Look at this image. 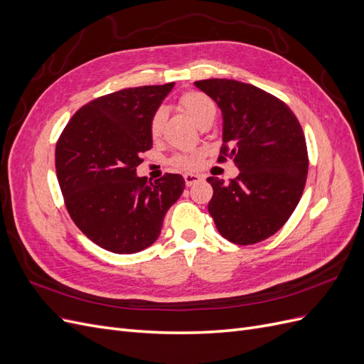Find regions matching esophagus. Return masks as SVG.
Segmentation results:
<instances>
[{
  "instance_id": "34e87169",
  "label": "esophagus",
  "mask_w": 364,
  "mask_h": 364,
  "mask_svg": "<svg viewBox=\"0 0 364 364\" xmlns=\"http://www.w3.org/2000/svg\"><path fill=\"white\" fill-rule=\"evenodd\" d=\"M183 179H185V185H186V186H191V185H194L196 182L202 181V179H203V176H202V174L186 173V174H183Z\"/></svg>"
}]
</instances>
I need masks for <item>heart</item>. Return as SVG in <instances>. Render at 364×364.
<instances>
[{"label":"heart","mask_w":364,"mask_h":364,"mask_svg":"<svg viewBox=\"0 0 364 364\" xmlns=\"http://www.w3.org/2000/svg\"><path fill=\"white\" fill-rule=\"evenodd\" d=\"M179 107L185 114H188L196 124H199L200 127L208 123L209 119H214L217 107L215 103L213 102L211 97H208L206 94L200 91H186L183 92L179 100H178ZM165 123V112L162 109H158V111L153 112V115L149 119V134L153 139H158L162 134ZM202 162V153L194 151V153H183V155H176L170 159V164L174 168L183 170V171H190L199 168V165Z\"/></svg>","instance_id":"1"}]
</instances>
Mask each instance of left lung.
I'll list each match as a JSON object with an SVG mask.
<instances>
[{"label": "left lung", "instance_id": "8db88e82", "mask_svg": "<svg viewBox=\"0 0 364 364\" xmlns=\"http://www.w3.org/2000/svg\"><path fill=\"white\" fill-rule=\"evenodd\" d=\"M222 109L223 146L218 162L232 159L240 170L225 183L208 178V211L230 243L247 246L277 234L301 200L308 151L301 123L278 97L228 79L196 82Z\"/></svg>", "mask_w": 364, "mask_h": 364}]
</instances>
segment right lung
<instances>
[{"instance_id":"add662e5","label":"right lung","mask_w":364,"mask_h":364,"mask_svg":"<svg viewBox=\"0 0 364 364\" xmlns=\"http://www.w3.org/2000/svg\"><path fill=\"white\" fill-rule=\"evenodd\" d=\"M174 83L127 87L86 103L56 144V174L75 226L97 246L135 253L156 241L165 213L185 181L165 173L138 178L141 153L151 149L149 119Z\"/></svg>"}]
</instances>
